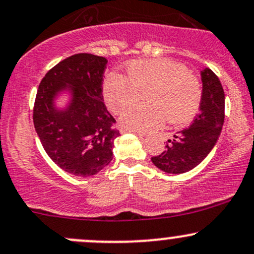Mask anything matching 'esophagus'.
I'll use <instances>...</instances> for the list:
<instances>
[{
    "label": "esophagus",
    "instance_id": "obj_1",
    "mask_svg": "<svg viewBox=\"0 0 254 254\" xmlns=\"http://www.w3.org/2000/svg\"><path fill=\"white\" fill-rule=\"evenodd\" d=\"M122 132H132V134H137V136L140 138H143L145 137V134H142V132H137V131H129V130L127 129H122Z\"/></svg>",
    "mask_w": 254,
    "mask_h": 254
}]
</instances>
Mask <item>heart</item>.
<instances>
[{"label": "heart", "mask_w": 254, "mask_h": 254, "mask_svg": "<svg viewBox=\"0 0 254 254\" xmlns=\"http://www.w3.org/2000/svg\"><path fill=\"white\" fill-rule=\"evenodd\" d=\"M127 76L112 71L103 82V97L113 113L140 101L145 93L147 105L129 107L120 117L124 129L151 131L161 127L167 118L172 124H181L196 114L201 85L181 64L170 60L132 61Z\"/></svg>", "instance_id": "obj_1"}]
</instances>
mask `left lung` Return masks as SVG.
Instances as JSON below:
<instances>
[{"instance_id": "8db88e82", "label": "left lung", "mask_w": 254, "mask_h": 254, "mask_svg": "<svg viewBox=\"0 0 254 254\" xmlns=\"http://www.w3.org/2000/svg\"><path fill=\"white\" fill-rule=\"evenodd\" d=\"M202 98L199 113L190 127L168 140L165 151L151 161L169 174L193 169L209 154L217 143L225 118V95L220 80L209 68L201 71Z\"/></svg>"}]
</instances>
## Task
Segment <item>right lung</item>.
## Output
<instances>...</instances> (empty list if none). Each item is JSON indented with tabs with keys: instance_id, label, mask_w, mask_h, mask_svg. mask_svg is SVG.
I'll return each mask as SVG.
<instances>
[{
	"instance_id": "add662e5",
	"label": "right lung",
	"mask_w": 254,
	"mask_h": 254,
	"mask_svg": "<svg viewBox=\"0 0 254 254\" xmlns=\"http://www.w3.org/2000/svg\"><path fill=\"white\" fill-rule=\"evenodd\" d=\"M106 65L100 56H70L50 69L37 89L33 119L40 141L61 169L75 176L95 175L108 165L120 135L103 102ZM63 91L71 102L60 110L54 98Z\"/></svg>"
}]
</instances>
